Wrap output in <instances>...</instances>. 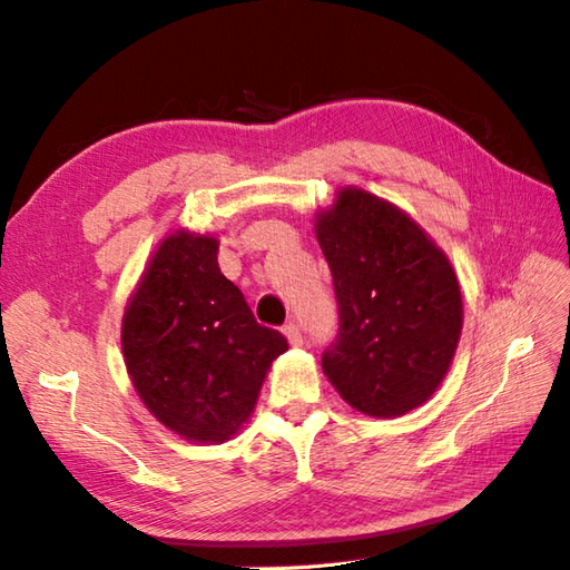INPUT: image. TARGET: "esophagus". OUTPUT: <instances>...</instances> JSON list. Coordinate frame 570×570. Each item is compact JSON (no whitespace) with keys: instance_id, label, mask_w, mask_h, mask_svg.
Returning a JSON list of instances; mask_svg holds the SVG:
<instances>
[{"instance_id":"1","label":"esophagus","mask_w":570,"mask_h":570,"mask_svg":"<svg viewBox=\"0 0 570 570\" xmlns=\"http://www.w3.org/2000/svg\"><path fill=\"white\" fill-rule=\"evenodd\" d=\"M284 335H286V340H288L294 347H301V345H303V335H301V330H298L296 323H286V325H284Z\"/></svg>"}]
</instances>
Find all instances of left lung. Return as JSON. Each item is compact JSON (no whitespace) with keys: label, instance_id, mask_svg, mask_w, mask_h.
I'll list each match as a JSON object with an SVG mask.
<instances>
[{"label":"left lung","instance_id":"1","mask_svg":"<svg viewBox=\"0 0 570 570\" xmlns=\"http://www.w3.org/2000/svg\"><path fill=\"white\" fill-rule=\"evenodd\" d=\"M340 311L323 372L354 410L399 417L440 389L464 306L446 255L399 206L345 187L315 220Z\"/></svg>","mask_w":570,"mask_h":570}]
</instances>
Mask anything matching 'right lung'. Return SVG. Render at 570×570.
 Returning a JSON list of instances; mask_svg holds the SVG:
<instances>
[{
    "label": "right lung",
    "instance_id": "1",
    "mask_svg": "<svg viewBox=\"0 0 570 570\" xmlns=\"http://www.w3.org/2000/svg\"><path fill=\"white\" fill-rule=\"evenodd\" d=\"M218 240L177 230L130 296L121 347L145 407L189 442L220 444L253 415L272 362L288 350L255 321L218 267Z\"/></svg>",
    "mask_w": 570,
    "mask_h": 570
}]
</instances>
